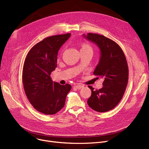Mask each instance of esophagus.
Masks as SVG:
<instances>
[{
	"instance_id": "34e87169",
	"label": "esophagus",
	"mask_w": 149,
	"mask_h": 149,
	"mask_svg": "<svg viewBox=\"0 0 149 149\" xmlns=\"http://www.w3.org/2000/svg\"><path fill=\"white\" fill-rule=\"evenodd\" d=\"M74 87H75V88L78 89H81V88L83 87V86L81 85V84H78V85H75Z\"/></svg>"
}]
</instances>
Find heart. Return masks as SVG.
I'll list each match as a JSON object with an SVG mask.
<instances>
[{
	"instance_id": "obj_1",
	"label": "heart",
	"mask_w": 149,
	"mask_h": 149,
	"mask_svg": "<svg viewBox=\"0 0 149 149\" xmlns=\"http://www.w3.org/2000/svg\"><path fill=\"white\" fill-rule=\"evenodd\" d=\"M81 49H91V50H92V48H91V46L89 45L86 44V43H84V44H83V46H82V48H81Z\"/></svg>"
}]
</instances>
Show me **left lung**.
<instances>
[{"mask_svg":"<svg viewBox=\"0 0 149 149\" xmlns=\"http://www.w3.org/2000/svg\"><path fill=\"white\" fill-rule=\"evenodd\" d=\"M83 36L99 47L101 56L93 74L104 79L99 90L88 86L92 93L88 104L93 110L106 112L116 107L124 95L129 79L127 62L121 47L111 39L92 33Z\"/></svg>","mask_w":149,"mask_h":149,"instance_id":"obj_1","label":"left lung"}]
</instances>
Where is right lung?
Instances as JSON below:
<instances>
[{"instance_id":"right-lung-1","label":"right lung","mask_w":149,"mask_h":149,"mask_svg":"<svg viewBox=\"0 0 149 149\" xmlns=\"http://www.w3.org/2000/svg\"><path fill=\"white\" fill-rule=\"evenodd\" d=\"M70 36L67 33L44 38L29 50L23 65L25 94L36 110L46 115H54L64 107L72 88L69 84L61 85L53 81L50 76L57 66L58 51Z\"/></svg>"}]
</instances>
